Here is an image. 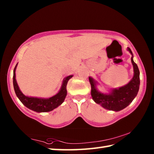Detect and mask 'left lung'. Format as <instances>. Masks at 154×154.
<instances>
[{
	"mask_svg": "<svg viewBox=\"0 0 154 154\" xmlns=\"http://www.w3.org/2000/svg\"><path fill=\"white\" fill-rule=\"evenodd\" d=\"M132 55L131 62L133 66L134 75L127 84L118 88L109 90V93H103L97 88L98 83L89 77L91 85V96L96 103L107 110L119 111L126 108L136 97L139 90L140 72L137 64L133 60V54L129 48H127Z\"/></svg>",
	"mask_w": 154,
	"mask_h": 154,
	"instance_id": "1",
	"label": "left lung"
}]
</instances>
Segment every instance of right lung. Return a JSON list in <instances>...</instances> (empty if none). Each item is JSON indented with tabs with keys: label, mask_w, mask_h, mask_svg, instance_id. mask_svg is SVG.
<instances>
[{
	"label": "right lung",
	"mask_w": 154,
	"mask_h": 154,
	"mask_svg": "<svg viewBox=\"0 0 154 154\" xmlns=\"http://www.w3.org/2000/svg\"><path fill=\"white\" fill-rule=\"evenodd\" d=\"M17 64L15 66L14 70V77H13V83H14V88L15 94L20 100L24 106H26L30 110H32L37 113H42V112H49L53 111L54 109L58 107L64 102V99L67 94L66 85L69 80L72 77L73 75H69L64 78L62 81V85L59 92L50 98H38L32 97V96H28L24 95L20 90L18 86L16 79H15V71Z\"/></svg>",
	"instance_id": "add662e5"
}]
</instances>
